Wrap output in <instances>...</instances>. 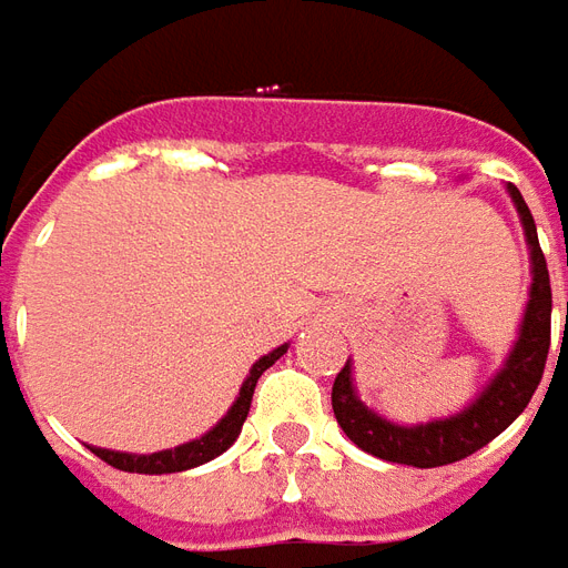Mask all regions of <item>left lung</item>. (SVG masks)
I'll return each mask as SVG.
<instances>
[{"instance_id": "obj_1", "label": "left lung", "mask_w": 568, "mask_h": 568, "mask_svg": "<svg viewBox=\"0 0 568 568\" xmlns=\"http://www.w3.org/2000/svg\"><path fill=\"white\" fill-rule=\"evenodd\" d=\"M508 192L517 204L529 256H532V287H529V303L523 312L520 336L514 342L505 367L498 369L496 379L477 394V400L456 416L425 422V425H394L361 404V397L355 394V382H352V361H348L333 382V413H336L342 432L348 434V440L369 456L397 462V465H413V468L453 465V462H462L470 453L484 449L489 440H496L532 400L550 348V275L545 253L538 247L532 213L526 207L520 189L508 186Z\"/></svg>"}]
</instances>
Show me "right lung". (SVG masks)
<instances>
[{"mask_svg":"<svg viewBox=\"0 0 568 568\" xmlns=\"http://www.w3.org/2000/svg\"><path fill=\"white\" fill-rule=\"evenodd\" d=\"M287 352V345H277L275 352L263 355L256 364H253L251 376L241 385L235 404L229 409L223 419L213 425L211 432L201 434L199 440H189L183 446H174V449H162V453H152V456H131V453H115V449H100V446H91V453L98 458H103L106 465L119 470H131V474H174V470H189L199 468L204 462H211L220 453H226L229 446L235 444V437L241 434V425L251 413L253 388H256V379L263 376L265 369L275 364L277 357Z\"/></svg>","mask_w":568,"mask_h":568,"instance_id":"1","label":"right lung"}]
</instances>
